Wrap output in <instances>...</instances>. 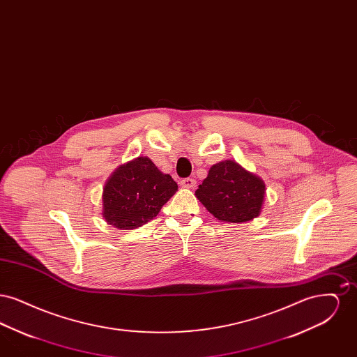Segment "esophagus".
Segmentation results:
<instances>
[{
	"instance_id": "obj_1",
	"label": "esophagus",
	"mask_w": 357,
	"mask_h": 357,
	"mask_svg": "<svg viewBox=\"0 0 357 357\" xmlns=\"http://www.w3.org/2000/svg\"><path fill=\"white\" fill-rule=\"evenodd\" d=\"M181 185L183 187H186V188H194V187L197 186V182H195V179H192V178H185V179L181 181Z\"/></svg>"
}]
</instances>
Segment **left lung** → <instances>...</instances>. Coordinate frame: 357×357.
<instances>
[{"mask_svg": "<svg viewBox=\"0 0 357 357\" xmlns=\"http://www.w3.org/2000/svg\"><path fill=\"white\" fill-rule=\"evenodd\" d=\"M195 195L220 221H252L261 213L265 183L237 162L225 160L210 169Z\"/></svg>", "mask_w": 357, "mask_h": 357, "instance_id": "left-lung-1", "label": "left lung"}]
</instances>
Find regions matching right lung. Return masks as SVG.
I'll use <instances>...</instances> for the list:
<instances>
[{
	"mask_svg": "<svg viewBox=\"0 0 357 357\" xmlns=\"http://www.w3.org/2000/svg\"><path fill=\"white\" fill-rule=\"evenodd\" d=\"M178 190L169 174L149 158H136L115 171L102 191V217L109 225L136 229L155 218Z\"/></svg>",
	"mask_w": 357,
	"mask_h": 357,
	"instance_id": "add662e5",
	"label": "right lung"
}]
</instances>
